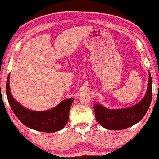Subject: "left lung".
Returning a JSON list of instances; mask_svg holds the SVG:
<instances>
[{"label": "left lung", "mask_w": 159, "mask_h": 159, "mask_svg": "<svg viewBox=\"0 0 159 159\" xmlns=\"http://www.w3.org/2000/svg\"><path fill=\"white\" fill-rule=\"evenodd\" d=\"M152 99V80L149 73L146 95L136 105L122 109H108L95 104L94 106L97 121L102 127L111 130H118L131 127L143 118Z\"/></svg>", "instance_id": "obj_1"}]
</instances>
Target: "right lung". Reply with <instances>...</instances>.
<instances>
[{
    "label": "right lung",
    "instance_id": "right-lung-1",
    "mask_svg": "<svg viewBox=\"0 0 159 159\" xmlns=\"http://www.w3.org/2000/svg\"><path fill=\"white\" fill-rule=\"evenodd\" d=\"M9 76L6 82V95L10 107L16 116L24 125L35 130L54 133L62 129L69 120V112L74 98L65 99L55 108L45 111H34L26 109L10 93Z\"/></svg>",
    "mask_w": 159,
    "mask_h": 159
}]
</instances>
